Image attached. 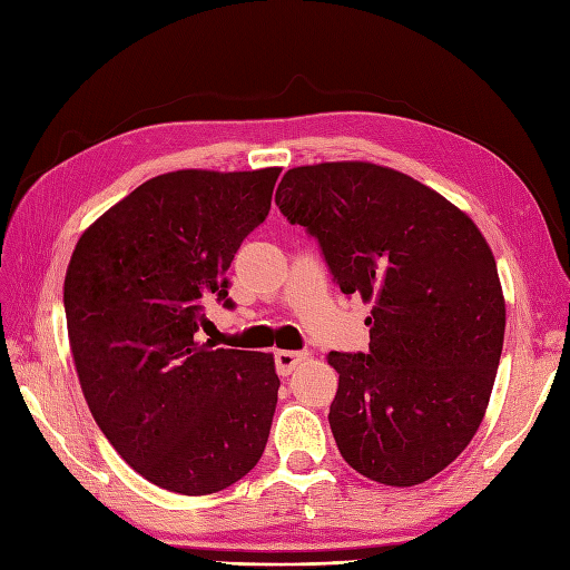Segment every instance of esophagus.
<instances>
[{
  "label": "esophagus",
  "instance_id": "obj_1",
  "mask_svg": "<svg viewBox=\"0 0 570 570\" xmlns=\"http://www.w3.org/2000/svg\"><path fill=\"white\" fill-rule=\"evenodd\" d=\"M306 358H308V352L283 350L275 354V368H278V375H289L297 366H302Z\"/></svg>",
  "mask_w": 570,
  "mask_h": 570
}]
</instances>
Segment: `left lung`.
<instances>
[{
	"label": "left lung",
	"mask_w": 570,
	"mask_h": 570,
	"mask_svg": "<svg viewBox=\"0 0 570 570\" xmlns=\"http://www.w3.org/2000/svg\"><path fill=\"white\" fill-rule=\"evenodd\" d=\"M275 204L318 239L344 295L373 302L368 354H327L342 459L394 488L438 475L480 428L502 356L485 237L435 189L368 161L289 168Z\"/></svg>",
	"instance_id": "8db88e82"
}]
</instances>
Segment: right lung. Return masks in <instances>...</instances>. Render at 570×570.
<instances>
[{
	"label": "right lung",
	"instance_id": "add662e5",
	"mask_svg": "<svg viewBox=\"0 0 570 570\" xmlns=\"http://www.w3.org/2000/svg\"><path fill=\"white\" fill-rule=\"evenodd\" d=\"M281 168L174 170L101 214L73 249L63 306L78 381L130 469L212 494L262 459L281 381L273 354L202 342V299H228L243 239L264 223Z\"/></svg>",
	"mask_w": 570,
	"mask_h": 570
}]
</instances>
